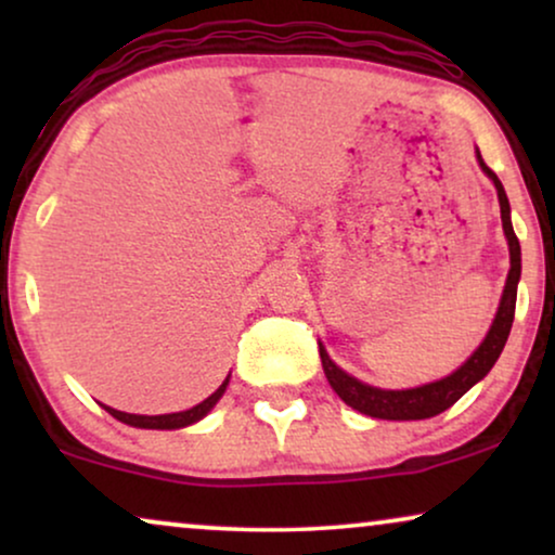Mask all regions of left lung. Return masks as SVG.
Segmentation results:
<instances>
[{
	"label": "left lung",
	"mask_w": 555,
	"mask_h": 555,
	"mask_svg": "<svg viewBox=\"0 0 555 555\" xmlns=\"http://www.w3.org/2000/svg\"><path fill=\"white\" fill-rule=\"evenodd\" d=\"M477 164L485 177H488L492 184H495L498 202H500V219H503V232L507 240V249H511V272H507L505 291L500 295L498 313L492 318V325L488 336L480 346L475 348L473 356L462 363L460 369H454L452 374L444 378H437V382L414 386V389H378V386L363 384L359 378L346 374L344 369L336 366L331 361V356L321 346V361L323 371L333 391L338 393L340 399L346 401L348 406L356 409V412L374 416V420H391V422H412V420H429V416L442 414L444 409H450L454 401L473 389L477 382H482L485 376L490 374V369L495 366V361L503 353L505 340L511 336L513 318H515V298H518V283H520V242L513 232L511 222V202H507V194L495 171L490 169L488 164L482 162L480 151H475Z\"/></svg>",
	"instance_id": "obj_1"
}]
</instances>
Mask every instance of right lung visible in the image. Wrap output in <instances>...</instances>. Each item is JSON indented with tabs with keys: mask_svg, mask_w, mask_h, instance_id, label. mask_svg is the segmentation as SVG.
<instances>
[{
	"mask_svg": "<svg viewBox=\"0 0 555 555\" xmlns=\"http://www.w3.org/2000/svg\"><path fill=\"white\" fill-rule=\"evenodd\" d=\"M227 384H230V376L224 378L222 386L202 401V404H196L192 409H186V412H173V414H156V416H146V414H128V412H118V409L113 406H105L103 409L108 412L111 416H116L118 422L128 424V427H139V429H181V427H189V424H196L199 420H204L219 399H222V393L227 391Z\"/></svg>",
	"mask_w": 555,
	"mask_h": 555,
	"instance_id": "add662e5",
	"label": "right lung"
}]
</instances>
